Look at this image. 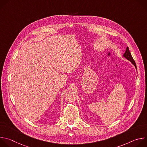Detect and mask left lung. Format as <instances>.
<instances>
[{"label": "left lung", "instance_id": "left-lung-1", "mask_svg": "<svg viewBox=\"0 0 147 147\" xmlns=\"http://www.w3.org/2000/svg\"><path fill=\"white\" fill-rule=\"evenodd\" d=\"M123 56H124L125 58H126L127 60H130V61L134 65V66L136 67V69H137V66H136V62H135V61L134 60V59H133V57H132V56H131V53H130V52L129 49L128 47L126 48V50H125V53H124Z\"/></svg>", "mask_w": 147, "mask_h": 147}]
</instances>
